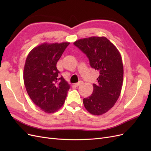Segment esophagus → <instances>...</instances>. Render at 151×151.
<instances>
[{
	"label": "esophagus",
	"instance_id": "obj_1",
	"mask_svg": "<svg viewBox=\"0 0 151 151\" xmlns=\"http://www.w3.org/2000/svg\"><path fill=\"white\" fill-rule=\"evenodd\" d=\"M83 84V81H79V83H76V84H74V86H76V87H78V86H81V84Z\"/></svg>",
	"mask_w": 151,
	"mask_h": 151
}]
</instances>
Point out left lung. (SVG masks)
<instances>
[{"mask_svg":"<svg viewBox=\"0 0 151 151\" xmlns=\"http://www.w3.org/2000/svg\"><path fill=\"white\" fill-rule=\"evenodd\" d=\"M74 45L86 55L91 67L99 72L93 92L83 99V103L92 115H101L109 110L120 96L123 78L121 55L104 36L80 39Z\"/></svg>","mask_w":151,"mask_h":151,"instance_id":"8db88e82","label":"left lung"}]
</instances>
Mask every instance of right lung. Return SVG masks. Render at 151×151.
<instances>
[{
    "instance_id": "right-lung-1",
    "label": "right lung",
    "mask_w": 151,
    "mask_h": 151,
    "mask_svg": "<svg viewBox=\"0 0 151 151\" xmlns=\"http://www.w3.org/2000/svg\"><path fill=\"white\" fill-rule=\"evenodd\" d=\"M70 43H43L34 48L26 58L23 79L33 102L48 113L60 109L65 102L70 86L58 77L57 63Z\"/></svg>"
}]
</instances>
